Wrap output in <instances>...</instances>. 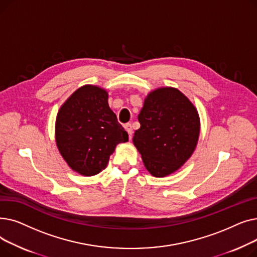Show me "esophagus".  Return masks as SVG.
<instances>
[{
	"mask_svg": "<svg viewBox=\"0 0 257 257\" xmlns=\"http://www.w3.org/2000/svg\"><path fill=\"white\" fill-rule=\"evenodd\" d=\"M125 129H126V131L128 132V134H129V140H131V139H132V133H133L132 125H131L130 123H127V124L125 125Z\"/></svg>",
	"mask_w": 257,
	"mask_h": 257,
	"instance_id": "esophagus-1",
	"label": "esophagus"
}]
</instances>
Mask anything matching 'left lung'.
I'll return each mask as SVG.
<instances>
[{"label": "left lung", "mask_w": 257, "mask_h": 257, "mask_svg": "<svg viewBox=\"0 0 257 257\" xmlns=\"http://www.w3.org/2000/svg\"><path fill=\"white\" fill-rule=\"evenodd\" d=\"M138 118L141 128L134 133L133 144L153 176L174 173L191 157L199 139L200 119L181 91L163 87L150 92Z\"/></svg>", "instance_id": "left-lung-1"}]
</instances>
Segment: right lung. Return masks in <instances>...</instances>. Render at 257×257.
Listing matches in <instances>:
<instances>
[{
  "mask_svg": "<svg viewBox=\"0 0 257 257\" xmlns=\"http://www.w3.org/2000/svg\"><path fill=\"white\" fill-rule=\"evenodd\" d=\"M106 90L92 85L77 89L61 106L56 118L58 149L74 171L93 176L104 170L128 133L108 106Z\"/></svg>",
  "mask_w": 257,
  "mask_h": 257,
  "instance_id": "1",
  "label": "right lung"
}]
</instances>
